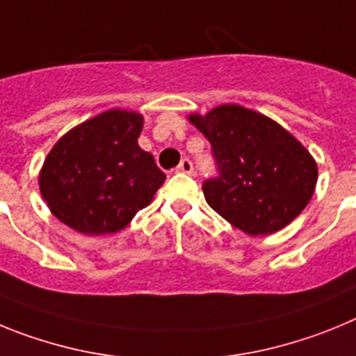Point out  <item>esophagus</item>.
Returning <instances> with one entry per match:
<instances>
[{
  "label": "esophagus",
  "instance_id": "34e87169",
  "mask_svg": "<svg viewBox=\"0 0 356 356\" xmlns=\"http://www.w3.org/2000/svg\"><path fill=\"white\" fill-rule=\"evenodd\" d=\"M176 172H181V175H194V165L188 159H184L180 162V165L176 168Z\"/></svg>",
  "mask_w": 356,
  "mask_h": 356
}]
</instances>
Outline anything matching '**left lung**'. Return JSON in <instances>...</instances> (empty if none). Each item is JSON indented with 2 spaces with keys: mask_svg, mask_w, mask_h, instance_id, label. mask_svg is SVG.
I'll list each match as a JSON object with an SVG mask.
<instances>
[{
  "mask_svg": "<svg viewBox=\"0 0 356 356\" xmlns=\"http://www.w3.org/2000/svg\"><path fill=\"white\" fill-rule=\"evenodd\" d=\"M188 121L212 144L219 176L205 200L248 235H269L300 216L314 196L317 163L276 121L241 105H221Z\"/></svg>",
  "mask_w": 356,
  "mask_h": 356,
  "instance_id": "left-lung-1",
  "label": "left lung"
}]
</instances>
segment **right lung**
<instances>
[{"label": "right lung", "mask_w": 356, "mask_h": 356, "mask_svg": "<svg viewBox=\"0 0 356 356\" xmlns=\"http://www.w3.org/2000/svg\"><path fill=\"white\" fill-rule=\"evenodd\" d=\"M143 115L112 108L81 122L49 151L39 187L53 216L85 235L115 234L165 180L137 144Z\"/></svg>", "instance_id": "right-lung-1"}]
</instances>
